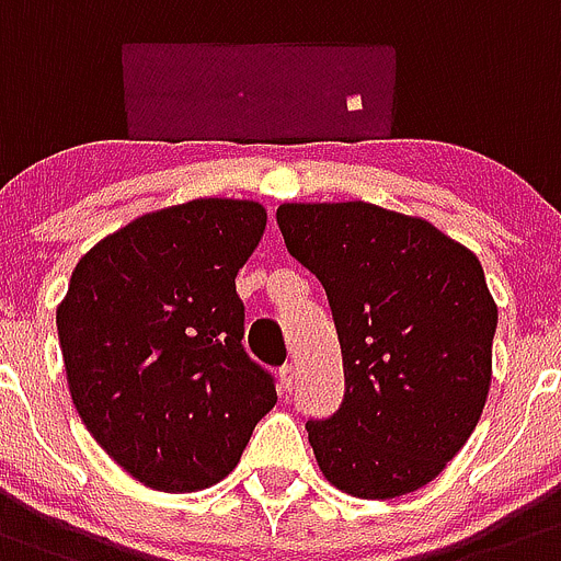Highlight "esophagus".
<instances>
[{
	"label": "esophagus",
	"mask_w": 561,
	"mask_h": 561,
	"mask_svg": "<svg viewBox=\"0 0 561 561\" xmlns=\"http://www.w3.org/2000/svg\"><path fill=\"white\" fill-rule=\"evenodd\" d=\"M279 386L285 393H290L296 388V368H293V363H285L279 368Z\"/></svg>",
	"instance_id": "1"
}]
</instances>
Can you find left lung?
<instances>
[{
	"mask_svg": "<svg viewBox=\"0 0 561 561\" xmlns=\"http://www.w3.org/2000/svg\"><path fill=\"white\" fill-rule=\"evenodd\" d=\"M290 256L324 285L346 393L310 419L327 481L363 501L416 492L476 431L497 307L478 256L422 218L363 201L282 204Z\"/></svg>",
	"mask_w": 561,
	"mask_h": 561,
	"instance_id": "1",
	"label": "left lung"
}]
</instances>
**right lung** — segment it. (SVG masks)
Masks as SVG:
<instances>
[{
	"instance_id": "add662e5",
	"label": "right lung",
	"mask_w": 561,
	"mask_h": 561,
	"mask_svg": "<svg viewBox=\"0 0 561 561\" xmlns=\"http://www.w3.org/2000/svg\"><path fill=\"white\" fill-rule=\"evenodd\" d=\"M262 231L254 201L198 198L136 218L72 271L58 307L72 402L145 486L224 481L276 405L274 377L243 350L234 287Z\"/></svg>"
}]
</instances>
